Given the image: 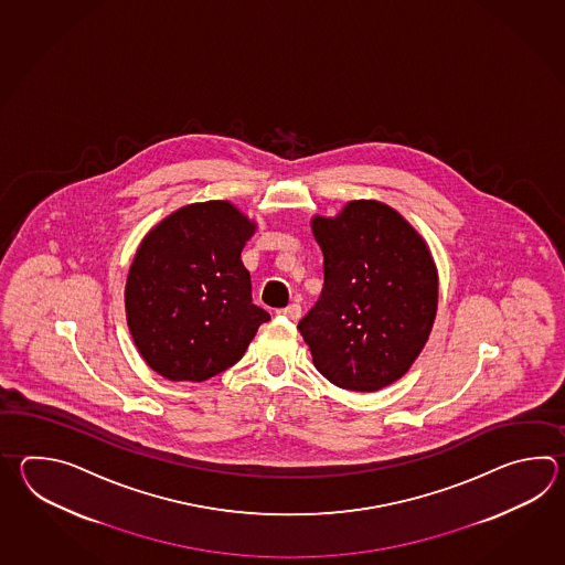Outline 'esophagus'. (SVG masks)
<instances>
[{"label":"esophagus","mask_w":565,"mask_h":565,"mask_svg":"<svg viewBox=\"0 0 565 565\" xmlns=\"http://www.w3.org/2000/svg\"><path fill=\"white\" fill-rule=\"evenodd\" d=\"M278 315H282V317H287V319H290V321H297L300 317V305L299 302H290L288 307H285V309H280L278 311Z\"/></svg>","instance_id":"34e87169"}]
</instances>
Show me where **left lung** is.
Segmentation results:
<instances>
[{
  "instance_id": "1",
  "label": "left lung",
  "mask_w": 565,
  "mask_h": 565,
  "mask_svg": "<svg viewBox=\"0 0 565 565\" xmlns=\"http://www.w3.org/2000/svg\"><path fill=\"white\" fill-rule=\"evenodd\" d=\"M323 253L321 297L299 321L312 363L331 384L375 392L420 355L438 307V273L420 234L394 207L349 202L315 216Z\"/></svg>"
}]
</instances>
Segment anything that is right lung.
I'll use <instances>...</instances> for the list:
<instances>
[{"label":"right lung","instance_id":"obj_1","mask_svg":"<svg viewBox=\"0 0 565 565\" xmlns=\"http://www.w3.org/2000/svg\"><path fill=\"white\" fill-rule=\"evenodd\" d=\"M256 224L230 202L183 205L132 258L125 311L135 348L171 382H205L241 361L270 315L253 302L242 248Z\"/></svg>","mask_w":565,"mask_h":565}]
</instances>
